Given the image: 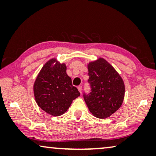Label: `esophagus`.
<instances>
[{"instance_id":"1","label":"esophagus","mask_w":156,"mask_h":156,"mask_svg":"<svg viewBox=\"0 0 156 156\" xmlns=\"http://www.w3.org/2000/svg\"><path fill=\"white\" fill-rule=\"evenodd\" d=\"M77 88H78V90L79 91V92H80V93H81V91H82V86H80V85L78 86Z\"/></svg>"}]
</instances>
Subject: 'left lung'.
Returning <instances> with one entry per match:
<instances>
[{
    "mask_svg": "<svg viewBox=\"0 0 156 156\" xmlns=\"http://www.w3.org/2000/svg\"><path fill=\"white\" fill-rule=\"evenodd\" d=\"M89 83L91 92L84 95L89 112L95 117L105 119L120 109L125 98L122 77L103 58L87 63Z\"/></svg>",
    "mask_w": 156,
    "mask_h": 156,
    "instance_id": "8db88e82",
    "label": "left lung"
}]
</instances>
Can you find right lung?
<instances>
[{"label": "right lung", "mask_w": 156, "mask_h": 156, "mask_svg": "<svg viewBox=\"0 0 156 156\" xmlns=\"http://www.w3.org/2000/svg\"><path fill=\"white\" fill-rule=\"evenodd\" d=\"M66 71L65 63L53 58L43 65L34 82V94L37 105L53 116L65 113L73 100L80 96Z\"/></svg>", "instance_id": "add662e5"}]
</instances>
